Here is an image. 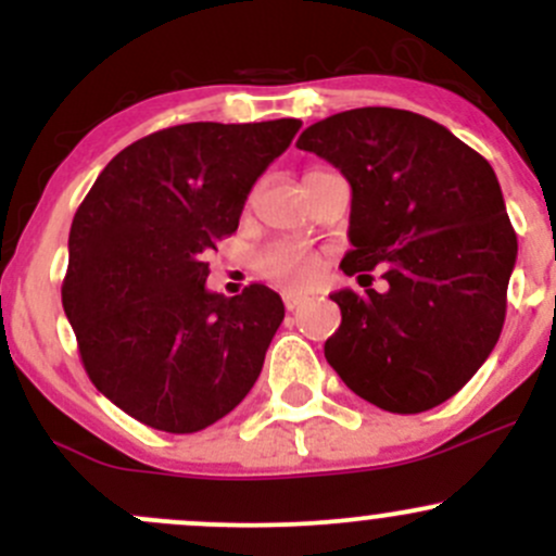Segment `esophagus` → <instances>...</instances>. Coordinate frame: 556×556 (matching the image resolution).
<instances>
[{
  "label": "esophagus",
  "mask_w": 556,
  "mask_h": 556,
  "mask_svg": "<svg viewBox=\"0 0 556 556\" xmlns=\"http://www.w3.org/2000/svg\"><path fill=\"white\" fill-rule=\"evenodd\" d=\"M282 301H285V309L288 312H295L299 306L306 304V295H299V293H282Z\"/></svg>",
  "instance_id": "obj_1"
}]
</instances>
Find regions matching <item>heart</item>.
<instances>
[{"label":"heart","mask_w":556,"mask_h":556,"mask_svg":"<svg viewBox=\"0 0 556 556\" xmlns=\"http://www.w3.org/2000/svg\"><path fill=\"white\" fill-rule=\"evenodd\" d=\"M323 268L319 255L295 242H277L255 257V271L282 288H304Z\"/></svg>","instance_id":"obj_1"}]
</instances>
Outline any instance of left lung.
I'll return each mask as SVG.
<instances>
[{
	"label": "left lung",
	"mask_w": 556,
	"mask_h": 556,
	"mask_svg": "<svg viewBox=\"0 0 556 556\" xmlns=\"http://www.w3.org/2000/svg\"><path fill=\"white\" fill-rule=\"evenodd\" d=\"M352 188L346 277L382 268L377 293L339 290L325 357L355 395L392 414L450 401L501 339L517 233L501 182L430 117L361 106L299 137ZM357 277V279H361Z\"/></svg>",
	"instance_id": "8db88e82"
}]
</instances>
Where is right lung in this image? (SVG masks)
Wrapping results in <instances>:
<instances>
[{
    "label": "right lung",
    "mask_w": 556,
    "mask_h": 556,
    "mask_svg": "<svg viewBox=\"0 0 556 556\" xmlns=\"http://www.w3.org/2000/svg\"><path fill=\"white\" fill-rule=\"evenodd\" d=\"M301 121L182 123L115 155L77 206L61 304L83 366L128 417L195 433L244 401L285 304L266 285L206 290L223 237Z\"/></svg>",
    "instance_id": "1"
}]
</instances>
